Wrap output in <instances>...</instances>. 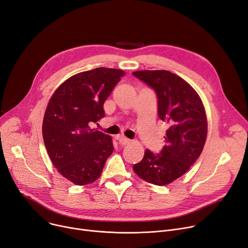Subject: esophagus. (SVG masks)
<instances>
[{
    "mask_svg": "<svg viewBox=\"0 0 248 248\" xmlns=\"http://www.w3.org/2000/svg\"><path fill=\"white\" fill-rule=\"evenodd\" d=\"M119 141L121 142L122 145H127L128 142H131V140L127 139V138H124V137H120Z\"/></svg>",
    "mask_w": 248,
    "mask_h": 248,
    "instance_id": "obj_1",
    "label": "esophagus"
}]
</instances>
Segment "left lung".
<instances>
[{
    "label": "left lung",
    "mask_w": 248,
    "mask_h": 248,
    "mask_svg": "<svg viewBox=\"0 0 248 248\" xmlns=\"http://www.w3.org/2000/svg\"><path fill=\"white\" fill-rule=\"evenodd\" d=\"M133 74L155 90L158 114L169 128L159 154L146 150L135 164V173L154 185L163 186L184 175L196 162L207 137V119L198 93L183 78L167 70H141Z\"/></svg>",
    "instance_id": "8db88e82"
}]
</instances>
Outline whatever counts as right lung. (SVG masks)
I'll list each match as a JSON object with an SVG mask.
<instances>
[{
    "label": "right lung",
    "mask_w": 248,
    "mask_h": 248,
    "mask_svg": "<svg viewBox=\"0 0 248 248\" xmlns=\"http://www.w3.org/2000/svg\"><path fill=\"white\" fill-rule=\"evenodd\" d=\"M124 75L98 67L64 81L47 106L42 133L49 157L58 172L75 185L97 180L113 152L108 135L91 128L104 117L103 103Z\"/></svg>",
    "instance_id": "right-lung-1"
}]
</instances>
